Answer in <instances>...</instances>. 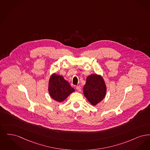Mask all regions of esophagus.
Returning a JSON list of instances; mask_svg holds the SVG:
<instances>
[{"instance_id":"esophagus-1","label":"esophagus","mask_w":150,"mask_h":150,"mask_svg":"<svg viewBox=\"0 0 150 150\" xmlns=\"http://www.w3.org/2000/svg\"><path fill=\"white\" fill-rule=\"evenodd\" d=\"M76 90H78V91H81V86H76Z\"/></svg>"}]
</instances>
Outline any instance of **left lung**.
Here are the masks:
<instances>
[{"instance_id": "obj_1", "label": "left lung", "mask_w": 150, "mask_h": 150, "mask_svg": "<svg viewBox=\"0 0 150 150\" xmlns=\"http://www.w3.org/2000/svg\"><path fill=\"white\" fill-rule=\"evenodd\" d=\"M83 91L85 97L90 104L96 106L104 98L106 94V86L104 78L97 74L88 76Z\"/></svg>"}]
</instances>
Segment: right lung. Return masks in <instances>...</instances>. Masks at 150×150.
I'll list each match as a JSON object with an SVG mask.
<instances>
[{
    "label": "right lung",
    "instance_id": "obj_1",
    "mask_svg": "<svg viewBox=\"0 0 150 150\" xmlns=\"http://www.w3.org/2000/svg\"><path fill=\"white\" fill-rule=\"evenodd\" d=\"M49 95L59 103L65 100L72 93L75 91L68 81L62 76L53 73L50 77L48 83Z\"/></svg>",
    "mask_w": 150,
    "mask_h": 150
}]
</instances>
